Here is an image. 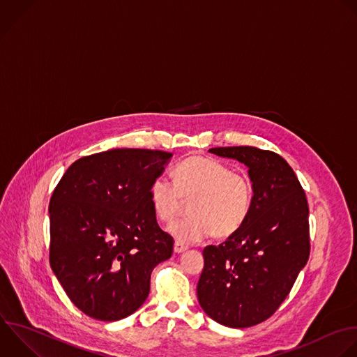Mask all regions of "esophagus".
<instances>
[{"label": "esophagus", "instance_id": "esophagus-1", "mask_svg": "<svg viewBox=\"0 0 357 357\" xmlns=\"http://www.w3.org/2000/svg\"><path fill=\"white\" fill-rule=\"evenodd\" d=\"M186 250H188V247H186L185 244L179 243V241H176L175 245H174V251H175L176 254H181V252H183V251H186Z\"/></svg>", "mask_w": 357, "mask_h": 357}]
</instances>
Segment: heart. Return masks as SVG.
I'll return each mask as SVG.
<instances>
[{
    "label": "heart",
    "mask_w": 357,
    "mask_h": 357,
    "mask_svg": "<svg viewBox=\"0 0 357 357\" xmlns=\"http://www.w3.org/2000/svg\"><path fill=\"white\" fill-rule=\"evenodd\" d=\"M175 182L165 176L154 179L150 199L155 215L169 222L192 200V215L174 221L169 232L179 243L203 241L214 232L228 236L240 229L251 214L255 200L252 178L221 161L195 155L174 169Z\"/></svg>",
    "instance_id": "b5f03b06"
}]
</instances>
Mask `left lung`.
<instances>
[{"label":"left lung","mask_w":357,"mask_h":357,"mask_svg":"<svg viewBox=\"0 0 357 357\" xmlns=\"http://www.w3.org/2000/svg\"><path fill=\"white\" fill-rule=\"evenodd\" d=\"M208 153L250 168L255 200L240 229L203 250L197 298L215 322L248 328L278 311L308 261V203L294 171L279 154L251 146Z\"/></svg>","instance_id":"1"}]
</instances>
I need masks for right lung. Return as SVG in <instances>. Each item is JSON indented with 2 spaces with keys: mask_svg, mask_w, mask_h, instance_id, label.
<instances>
[{
  "mask_svg": "<svg viewBox=\"0 0 357 357\" xmlns=\"http://www.w3.org/2000/svg\"><path fill=\"white\" fill-rule=\"evenodd\" d=\"M171 153L114 149L77 160L49 204L50 266L73 304L99 321L142 307L153 269L171 258L150 188Z\"/></svg>",
  "mask_w": 357,
  "mask_h": 357,
  "instance_id": "add662e5",
  "label": "right lung"
}]
</instances>
